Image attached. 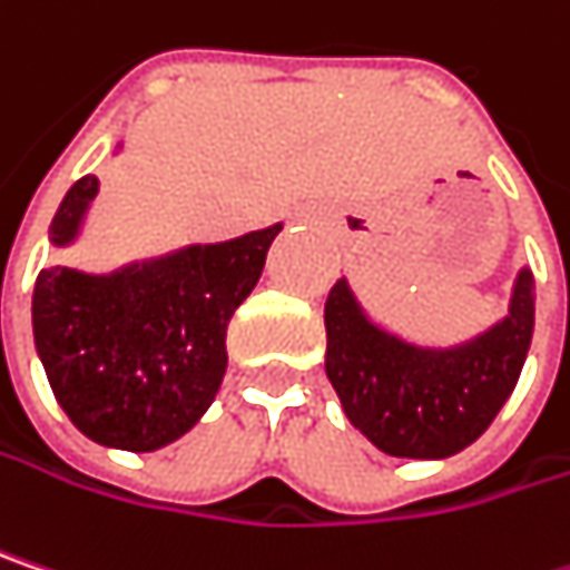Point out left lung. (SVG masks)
I'll return each mask as SVG.
<instances>
[{
	"label": "left lung",
	"instance_id": "8db88e82",
	"mask_svg": "<svg viewBox=\"0 0 570 570\" xmlns=\"http://www.w3.org/2000/svg\"><path fill=\"white\" fill-rule=\"evenodd\" d=\"M532 333L529 267L512 281L505 316L453 345L394 333L342 277L326 299V375L348 424L382 453L443 460L483 438L522 375Z\"/></svg>",
	"mask_w": 570,
	"mask_h": 570
}]
</instances>
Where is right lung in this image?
Listing matches in <instances>:
<instances>
[{
  "mask_svg": "<svg viewBox=\"0 0 570 570\" xmlns=\"http://www.w3.org/2000/svg\"><path fill=\"white\" fill-rule=\"evenodd\" d=\"M124 149L117 139L114 156ZM100 191L75 181L48 228L71 247ZM284 222L218 244H185L110 274L51 264L31 293V333L58 404L83 438L149 453L188 434L228 368V323L261 281Z\"/></svg>",
  "mask_w": 570,
  "mask_h": 570,
  "instance_id": "right-lung-1",
  "label": "right lung"
}]
</instances>
